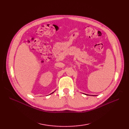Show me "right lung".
I'll return each instance as SVG.
<instances>
[{"label": "right lung", "instance_id": "right-lung-1", "mask_svg": "<svg viewBox=\"0 0 129 129\" xmlns=\"http://www.w3.org/2000/svg\"><path fill=\"white\" fill-rule=\"evenodd\" d=\"M52 93H53V92H52Z\"/></svg>", "mask_w": 129, "mask_h": 129}]
</instances>
